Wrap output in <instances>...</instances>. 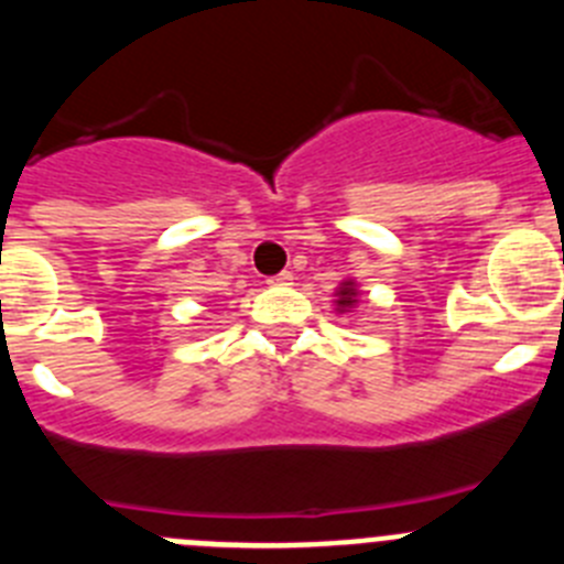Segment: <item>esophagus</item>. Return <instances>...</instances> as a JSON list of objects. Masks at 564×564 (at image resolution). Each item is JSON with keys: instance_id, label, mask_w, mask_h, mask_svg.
Returning <instances> with one entry per match:
<instances>
[{"instance_id": "esophagus-1", "label": "esophagus", "mask_w": 564, "mask_h": 564, "mask_svg": "<svg viewBox=\"0 0 564 564\" xmlns=\"http://www.w3.org/2000/svg\"><path fill=\"white\" fill-rule=\"evenodd\" d=\"M268 285H293V273L291 271L276 273V276L268 279Z\"/></svg>"}]
</instances>
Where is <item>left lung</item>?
<instances>
[{
  "instance_id": "obj_1",
  "label": "left lung",
  "mask_w": 564,
  "mask_h": 564,
  "mask_svg": "<svg viewBox=\"0 0 564 564\" xmlns=\"http://www.w3.org/2000/svg\"><path fill=\"white\" fill-rule=\"evenodd\" d=\"M352 302H356V293H352V285H350V282H344L341 296H338V307H350Z\"/></svg>"
}]
</instances>
